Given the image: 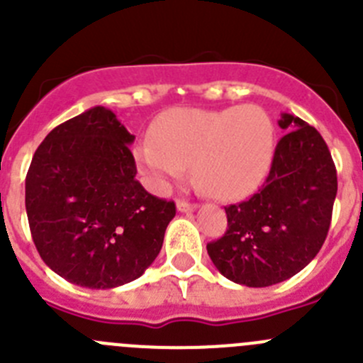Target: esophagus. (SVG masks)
Listing matches in <instances>:
<instances>
[{
	"instance_id": "obj_1",
	"label": "esophagus",
	"mask_w": 363,
	"mask_h": 363,
	"mask_svg": "<svg viewBox=\"0 0 363 363\" xmlns=\"http://www.w3.org/2000/svg\"><path fill=\"white\" fill-rule=\"evenodd\" d=\"M176 208H178L179 212H192V210H196V205L194 203L185 201V199H178V203H176Z\"/></svg>"
}]
</instances>
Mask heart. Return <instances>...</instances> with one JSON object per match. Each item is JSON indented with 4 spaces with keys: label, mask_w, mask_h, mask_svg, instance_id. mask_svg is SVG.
<instances>
[{
    "label": "heart",
    "mask_w": 363,
    "mask_h": 363,
    "mask_svg": "<svg viewBox=\"0 0 363 363\" xmlns=\"http://www.w3.org/2000/svg\"><path fill=\"white\" fill-rule=\"evenodd\" d=\"M135 160L147 184L165 189L194 162L198 184L219 198H237L258 185L274 150V128L255 105L172 108L162 113Z\"/></svg>",
    "instance_id": "heart-1"
}]
</instances>
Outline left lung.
Listing matches in <instances>:
<instances>
[{
  "instance_id": "1",
  "label": "left lung",
  "mask_w": 363,
  "mask_h": 363,
  "mask_svg": "<svg viewBox=\"0 0 363 363\" xmlns=\"http://www.w3.org/2000/svg\"><path fill=\"white\" fill-rule=\"evenodd\" d=\"M278 124L291 130L276 144L264 185L224 206L226 233L206 244L220 274L246 287L285 281L315 258L337 196V169L320 133L291 113Z\"/></svg>"
}]
</instances>
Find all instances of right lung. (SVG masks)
Wrapping results in <instances>:
<instances>
[{"mask_svg": "<svg viewBox=\"0 0 363 363\" xmlns=\"http://www.w3.org/2000/svg\"><path fill=\"white\" fill-rule=\"evenodd\" d=\"M135 137L116 113L94 106L58 124L26 174V213L40 258L67 281L113 289L158 257L172 201L137 182Z\"/></svg>", "mask_w": 363, "mask_h": 363, "instance_id": "1", "label": "right lung"}]
</instances>
